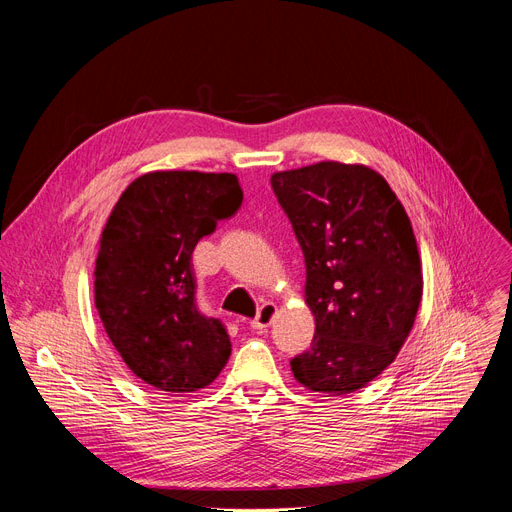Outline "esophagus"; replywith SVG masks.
I'll return each instance as SVG.
<instances>
[{
  "label": "esophagus",
  "instance_id": "esophagus-1",
  "mask_svg": "<svg viewBox=\"0 0 512 512\" xmlns=\"http://www.w3.org/2000/svg\"><path fill=\"white\" fill-rule=\"evenodd\" d=\"M276 313H278V307H276L274 303H263V305L259 307V311H257L255 319L251 321V326H253L255 330H265V328H270V324L274 321Z\"/></svg>",
  "mask_w": 512,
  "mask_h": 512
}]
</instances>
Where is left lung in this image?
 I'll list each match as a JSON object with an SVG mask.
<instances>
[{
  "label": "left lung",
  "instance_id": "obj_1",
  "mask_svg": "<svg viewBox=\"0 0 512 512\" xmlns=\"http://www.w3.org/2000/svg\"><path fill=\"white\" fill-rule=\"evenodd\" d=\"M305 255L311 348L290 361L307 390L340 396L396 359L423 294L413 226L390 184L361 164L319 161L272 174Z\"/></svg>",
  "mask_w": 512,
  "mask_h": 512
}]
</instances>
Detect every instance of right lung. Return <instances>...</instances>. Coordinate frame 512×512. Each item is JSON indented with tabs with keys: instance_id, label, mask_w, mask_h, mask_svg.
<instances>
[{
	"instance_id": "right-lung-1",
	"label": "right lung",
	"mask_w": 512,
	"mask_h": 512,
	"mask_svg": "<svg viewBox=\"0 0 512 512\" xmlns=\"http://www.w3.org/2000/svg\"><path fill=\"white\" fill-rule=\"evenodd\" d=\"M242 203L234 174L168 170L132 180L101 232L95 307L128 369L164 392L218 378L232 344L195 305L193 251Z\"/></svg>"
}]
</instances>
